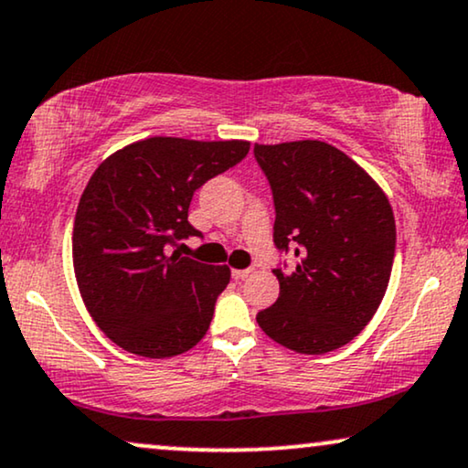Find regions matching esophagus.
Segmentation results:
<instances>
[{"label":"esophagus","mask_w":468,"mask_h":468,"mask_svg":"<svg viewBox=\"0 0 468 468\" xmlns=\"http://www.w3.org/2000/svg\"><path fill=\"white\" fill-rule=\"evenodd\" d=\"M251 272H253V271H249V268H247V271H239V268H234V271H232V277H234L236 281H245Z\"/></svg>","instance_id":"34e87169"}]
</instances>
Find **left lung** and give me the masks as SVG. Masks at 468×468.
Instances as JSON below:
<instances>
[{"instance_id":"1","label":"left lung","mask_w":468,"mask_h":468,"mask_svg":"<svg viewBox=\"0 0 468 468\" xmlns=\"http://www.w3.org/2000/svg\"><path fill=\"white\" fill-rule=\"evenodd\" d=\"M271 181L274 245L293 247L277 268L279 298L258 313L272 341L306 356L347 345L379 309L392 274L396 223L388 196L362 165L322 140L255 144Z\"/></svg>"}]
</instances>
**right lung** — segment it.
<instances>
[{
  "label": "right lung",
  "mask_w": 468,
  "mask_h": 468,
  "mask_svg": "<svg viewBox=\"0 0 468 468\" xmlns=\"http://www.w3.org/2000/svg\"><path fill=\"white\" fill-rule=\"evenodd\" d=\"M249 146L153 136L114 151L89 178L74 217V274L89 315L114 345L159 360L207 335L229 268L170 247L200 236L187 221L194 191L247 157Z\"/></svg>",
  "instance_id": "add662e5"
}]
</instances>
